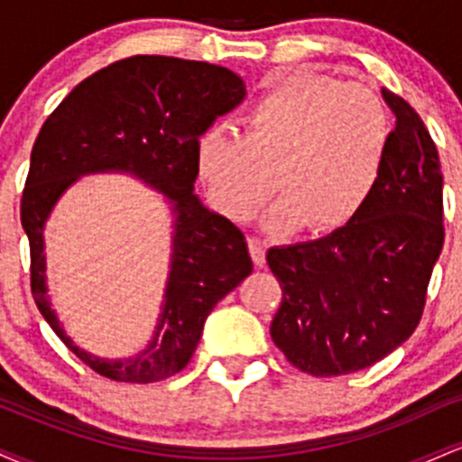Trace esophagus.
Returning a JSON list of instances; mask_svg holds the SVG:
<instances>
[{
  "instance_id": "1",
  "label": "esophagus",
  "mask_w": 462,
  "mask_h": 462,
  "mask_svg": "<svg viewBox=\"0 0 462 462\" xmlns=\"http://www.w3.org/2000/svg\"><path fill=\"white\" fill-rule=\"evenodd\" d=\"M264 252H267V243L263 241V238L258 236H252L249 238V254H252V261L261 267L264 263Z\"/></svg>"
}]
</instances>
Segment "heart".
<instances>
[{"mask_svg": "<svg viewBox=\"0 0 462 462\" xmlns=\"http://www.w3.org/2000/svg\"><path fill=\"white\" fill-rule=\"evenodd\" d=\"M243 136L208 130L198 173L236 221L256 213L275 187L278 227L326 232L347 224L369 199L389 153L393 124L384 99L365 84L312 71L273 78L241 119Z\"/></svg>", "mask_w": 462, "mask_h": 462, "instance_id": "heart-1", "label": "heart"}]
</instances>
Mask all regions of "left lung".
Returning <instances> with one entry per match:
<instances>
[{
	"label": "left lung",
	"instance_id": "1",
	"mask_svg": "<svg viewBox=\"0 0 462 462\" xmlns=\"http://www.w3.org/2000/svg\"><path fill=\"white\" fill-rule=\"evenodd\" d=\"M383 97L395 128L363 208L328 236L267 252L282 289L272 338L317 378L367 369L415 332L443 249L437 145L406 99L389 88Z\"/></svg>",
	"mask_w": 462,
	"mask_h": 462
}]
</instances>
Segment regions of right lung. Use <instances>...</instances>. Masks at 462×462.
Masks as SVG:
<instances>
[{
    "label": "right lung",
    "mask_w": 462,
    "mask_h": 462,
    "mask_svg": "<svg viewBox=\"0 0 462 462\" xmlns=\"http://www.w3.org/2000/svg\"><path fill=\"white\" fill-rule=\"evenodd\" d=\"M245 97L230 69L171 56H130L99 69L58 104L36 136L21 198L30 286L41 315L87 367L116 383H161L182 371L206 317L252 273L243 232L193 193L198 143ZM128 171L168 195L177 215L172 272L154 338L134 359L104 361L72 346L44 286L42 227L79 175Z\"/></svg>",
    "instance_id": "obj_1"
}]
</instances>
